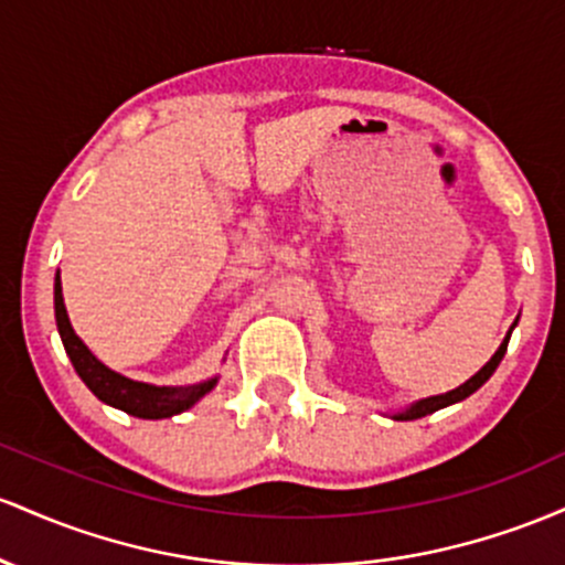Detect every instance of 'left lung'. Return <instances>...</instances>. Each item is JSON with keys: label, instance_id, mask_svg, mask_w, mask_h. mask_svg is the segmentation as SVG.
Returning <instances> with one entry per match:
<instances>
[{"label": "left lung", "instance_id": "8db88e82", "mask_svg": "<svg viewBox=\"0 0 565 565\" xmlns=\"http://www.w3.org/2000/svg\"><path fill=\"white\" fill-rule=\"evenodd\" d=\"M515 322H518V320H515ZM515 322H512V328H515ZM512 328H510V333H512ZM510 333H507V339L502 341V344H499V350L493 352V358L488 360V363H486L483 367H480V371L475 373L472 379H467L465 384L456 386V390H451V392H446V395L424 397V401L414 403V405H408V408L401 411V414H395V416H392V419H397V422L422 419V416L435 414V411H440V408H446V405H454V403L465 401V397H470L472 392H478L480 386H483V384L488 382V379H491V373L497 371V365L502 363V358H504V352H507V344H510Z\"/></svg>", "mask_w": 565, "mask_h": 565}]
</instances>
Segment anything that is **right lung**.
<instances>
[{
    "instance_id": "obj_1",
    "label": "right lung",
    "mask_w": 565,
    "mask_h": 565,
    "mask_svg": "<svg viewBox=\"0 0 565 565\" xmlns=\"http://www.w3.org/2000/svg\"><path fill=\"white\" fill-rule=\"evenodd\" d=\"M55 322H58V333L72 360L74 371L79 373L87 390L98 397L100 403L111 405V408L125 411V414L138 416V419H170V416L181 414V411L192 408L200 397H205L213 390L218 379H207V382L192 386H154L143 382H132L122 373L111 371L100 363L95 354L87 350L85 341L74 333L72 322H68L66 303H63L61 275H55Z\"/></svg>"
}]
</instances>
